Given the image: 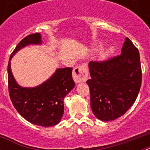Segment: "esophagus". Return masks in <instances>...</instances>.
<instances>
[{
	"mask_svg": "<svg viewBox=\"0 0 150 150\" xmlns=\"http://www.w3.org/2000/svg\"><path fill=\"white\" fill-rule=\"evenodd\" d=\"M73 79L75 82H83L86 81L88 79V68L85 64L74 68Z\"/></svg>",
	"mask_w": 150,
	"mask_h": 150,
	"instance_id": "obj_1",
	"label": "esophagus"
}]
</instances>
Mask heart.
<instances>
[{
  "label": "heart",
  "mask_w": 150,
  "mask_h": 150,
  "mask_svg": "<svg viewBox=\"0 0 150 150\" xmlns=\"http://www.w3.org/2000/svg\"><path fill=\"white\" fill-rule=\"evenodd\" d=\"M111 49H110V50H107V52H106V53H104V54H103V57H105V56H107V54H110V52H111Z\"/></svg>",
  "instance_id": "1"
}]
</instances>
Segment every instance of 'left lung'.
I'll return each mask as SVG.
<instances>
[{"instance_id":"8db88e82","label":"left lung","mask_w":150,"mask_h":150,"mask_svg":"<svg viewBox=\"0 0 150 150\" xmlns=\"http://www.w3.org/2000/svg\"><path fill=\"white\" fill-rule=\"evenodd\" d=\"M86 82L94 115L103 121L125 114L135 103L142 85L139 52L126 37L121 54L105 61H90Z\"/></svg>"}]
</instances>
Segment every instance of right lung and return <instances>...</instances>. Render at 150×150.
<instances>
[{"instance_id":"obj_1","label":"right lung","mask_w":150,"mask_h":150,"mask_svg":"<svg viewBox=\"0 0 150 150\" xmlns=\"http://www.w3.org/2000/svg\"><path fill=\"white\" fill-rule=\"evenodd\" d=\"M41 43L40 33H33L20 41L11 53L8 65V92L13 106L30 123L43 127L58 124L64 114V99L75 86L72 68H59L43 84L35 88H23L16 83L11 70V60L21 48Z\"/></svg>"}]
</instances>
